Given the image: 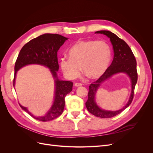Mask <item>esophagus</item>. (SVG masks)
Wrapping results in <instances>:
<instances>
[{
	"mask_svg": "<svg viewBox=\"0 0 153 153\" xmlns=\"http://www.w3.org/2000/svg\"><path fill=\"white\" fill-rule=\"evenodd\" d=\"M82 84L80 82H76L75 84V86H76V87H79V86H82Z\"/></svg>",
	"mask_w": 153,
	"mask_h": 153,
	"instance_id": "obj_1",
	"label": "esophagus"
}]
</instances>
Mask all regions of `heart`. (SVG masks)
<instances>
[{"mask_svg":"<svg viewBox=\"0 0 153 153\" xmlns=\"http://www.w3.org/2000/svg\"><path fill=\"white\" fill-rule=\"evenodd\" d=\"M69 58L60 60L62 72L69 79L79 76L81 67L84 75L91 79L102 76L110 65L112 52L103 41L80 40L68 52Z\"/></svg>","mask_w":153,"mask_h":153,"instance_id":"b5f03b06","label":"heart"}]
</instances>
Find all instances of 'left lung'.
<instances>
[{
    "label": "left lung",
    "mask_w": 153,
    "mask_h": 153,
    "mask_svg": "<svg viewBox=\"0 0 153 153\" xmlns=\"http://www.w3.org/2000/svg\"><path fill=\"white\" fill-rule=\"evenodd\" d=\"M95 33L103 34L110 38L114 49V59L104 75L96 81L90 84L88 92V100L85 106L89 112L96 117L101 118H110L121 113L132 102L134 96V90L138 79L137 71V61L131 48L124 40L119 38L113 32L108 30H100ZM126 72L132 81V93L127 104L121 110L117 111H107L101 109L94 101L95 92L98 87L105 80L114 74Z\"/></svg>",
    "instance_id": "left-lung-1"
}]
</instances>
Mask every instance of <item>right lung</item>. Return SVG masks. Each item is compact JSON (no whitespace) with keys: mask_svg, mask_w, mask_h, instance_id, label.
Instances as JSON below:
<instances>
[{"mask_svg":"<svg viewBox=\"0 0 153 153\" xmlns=\"http://www.w3.org/2000/svg\"><path fill=\"white\" fill-rule=\"evenodd\" d=\"M67 39V38L57 34L41 35L32 39L22 47L16 61L13 86H15L16 72L22 67L31 64H40L47 67L55 78L54 101L52 107L44 116L35 117L26 107L19 104L23 110L38 121H48L61 115L65 105V97L72 91L73 82L60 80L57 75V71L59 70L57 52Z\"/></svg>","mask_w":153,"mask_h":153,"instance_id":"1","label":"right lung"}]
</instances>
